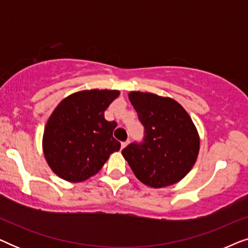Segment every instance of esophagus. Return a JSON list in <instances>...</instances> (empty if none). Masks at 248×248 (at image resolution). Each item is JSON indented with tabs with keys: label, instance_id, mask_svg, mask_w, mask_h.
Segmentation results:
<instances>
[{
	"label": "esophagus",
	"instance_id": "obj_1",
	"mask_svg": "<svg viewBox=\"0 0 248 248\" xmlns=\"http://www.w3.org/2000/svg\"><path fill=\"white\" fill-rule=\"evenodd\" d=\"M130 143V141H125V142H122V144H121V148L122 149H124L125 147H126V145Z\"/></svg>",
	"mask_w": 248,
	"mask_h": 248
}]
</instances>
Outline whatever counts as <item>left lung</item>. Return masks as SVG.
<instances>
[{"instance_id": "left-lung-1", "label": "left lung", "mask_w": 248, "mask_h": 248, "mask_svg": "<svg viewBox=\"0 0 248 248\" xmlns=\"http://www.w3.org/2000/svg\"><path fill=\"white\" fill-rule=\"evenodd\" d=\"M128 99L144 126V137L122 150L125 160L139 181L150 187L179 182L199 155L200 138L192 118L171 98L132 91Z\"/></svg>"}]
</instances>
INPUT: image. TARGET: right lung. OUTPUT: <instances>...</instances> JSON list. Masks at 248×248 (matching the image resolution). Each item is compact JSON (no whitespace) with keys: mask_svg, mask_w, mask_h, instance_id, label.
<instances>
[{"mask_svg":"<svg viewBox=\"0 0 248 248\" xmlns=\"http://www.w3.org/2000/svg\"><path fill=\"white\" fill-rule=\"evenodd\" d=\"M117 90H84L66 97L47 122L43 149L47 164L59 177L79 183L100 170L121 143L113 137L116 122L105 120V110Z\"/></svg>","mask_w":248,"mask_h":248,"instance_id":"right-lung-1","label":"right lung"}]
</instances>
